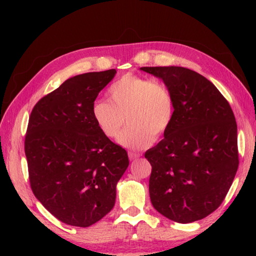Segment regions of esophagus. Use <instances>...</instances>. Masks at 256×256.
<instances>
[{
	"instance_id": "esophagus-1",
	"label": "esophagus",
	"mask_w": 256,
	"mask_h": 256,
	"mask_svg": "<svg viewBox=\"0 0 256 256\" xmlns=\"http://www.w3.org/2000/svg\"><path fill=\"white\" fill-rule=\"evenodd\" d=\"M141 157V154H136V152H128V158L130 160H136Z\"/></svg>"
}]
</instances>
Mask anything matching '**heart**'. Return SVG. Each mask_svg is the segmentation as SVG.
Segmentation results:
<instances>
[{
    "label": "heart",
    "instance_id": "heart-1",
    "mask_svg": "<svg viewBox=\"0 0 256 256\" xmlns=\"http://www.w3.org/2000/svg\"><path fill=\"white\" fill-rule=\"evenodd\" d=\"M108 94L110 102L97 100L92 105V118L108 138H118L128 119L129 126L118 138L125 148H146L167 132L174 120L172 92L150 78L128 73L110 86Z\"/></svg>",
    "mask_w": 256,
    "mask_h": 256
}]
</instances>
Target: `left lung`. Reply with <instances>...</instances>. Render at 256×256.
<instances>
[{
	"label": "left lung",
	"instance_id": "left-lung-1",
	"mask_svg": "<svg viewBox=\"0 0 256 256\" xmlns=\"http://www.w3.org/2000/svg\"><path fill=\"white\" fill-rule=\"evenodd\" d=\"M140 70L162 79L175 105L164 138L144 154L152 167L151 203L172 222L201 220L222 204L240 162L232 107L211 81L190 68Z\"/></svg>",
	"mask_w": 256,
	"mask_h": 256
}]
</instances>
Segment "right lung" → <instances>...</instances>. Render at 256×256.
I'll return each mask as SVG.
<instances>
[{
  "label": "right lung",
  "mask_w": 256,
  "mask_h": 256,
  "mask_svg": "<svg viewBox=\"0 0 256 256\" xmlns=\"http://www.w3.org/2000/svg\"><path fill=\"white\" fill-rule=\"evenodd\" d=\"M116 70L72 76L42 97L30 114L24 152L30 186L55 218L89 227L115 204L128 167L126 150L104 136L92 108Z\"/></svg>",
  "instance_id": "obj_1"
}]
</instances>
